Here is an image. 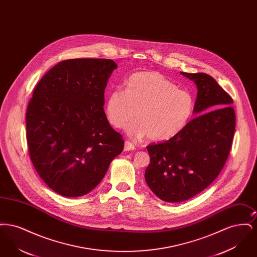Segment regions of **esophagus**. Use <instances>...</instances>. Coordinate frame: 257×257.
<instances>
[{
	"mask_svg": "<svg viewBox=\"0 0 257 257\" xmlns=\"http://www.w3.org/2000/svg\"><path fill=\"white\" fill-rule=\"evenodd\" d=\"M135 149H136V147L131 142H129V141L125 142V144H124V150L125 151H130V150H135Z\"/></svg>",
	"mask_w": 257,
	"mask_h": 257,
	"instance_id": "1",
	"label": "esophagus"
}]
</instances>
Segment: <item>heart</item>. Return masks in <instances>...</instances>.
<instances>
[{
    "instance_id": "1",
    "label": "heart",
    "mask_w": 257,
    "mask_h": 257,
    "mask_svg": "<svg viewBox=\"0 0 257 257\" xmlns=\"http://www.w3.org/2000/svg\"><path fill=\"white\" fill-rule=\"evenodd\" d=\"M194 110L192 95L178 89L157 72H138L126 81L125 90L116 88L109 94L106 114L111 126H126L127 134L153 142H163L182 131Z\"/></svg>"
}]
</instances>
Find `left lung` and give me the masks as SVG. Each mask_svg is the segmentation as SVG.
Returning a JSON list of instances; mask_svg holds the SVG:
<instances>
[{"label": "left lung", "mask_w": 257, "mask_h": 257, "mask_svg": "<svg viewBox=\"0 0 257 257\" xmlns=\"http://www.w3.org/2000/svg\"><path fill=\"white\" fill-rule=\"evenodd\" d=\"M181 74L194 81L198 114L170 140L147 146L150 163L145 178L150 190L167 202H181L202 192L220 174L235 132L229 96L210 75Z\"/></svg>", "instance_id": "8db88e82"}]
</instances>
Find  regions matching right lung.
I'll use <instances>...</instances> for the list:
<instances>
[{
  "label": "right lung",
  "mask_w": 257,
  "mask_h": 257,
  "mask_svg": "<svg viewBox=\"0 0 257 257\" xmlns=\"http://www.w3.org/2000/svg\"><path fill=\"white\" fill-rule=\"evenodd\" d=\"M116 67L107 59L62 61L34 90L26 112L29 154L41 179L61 196L88 194L122 152V136L103 108Z\"/></svg>",
  "instance_id": "obj_1"
}]
</instances>
